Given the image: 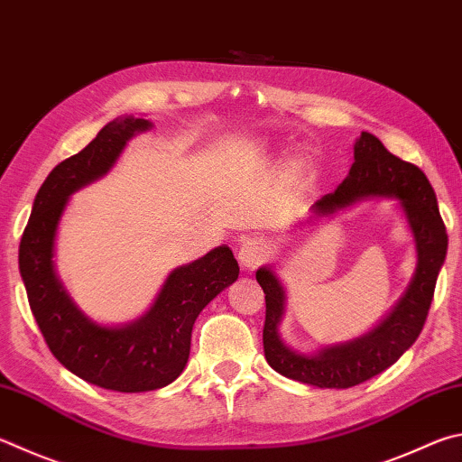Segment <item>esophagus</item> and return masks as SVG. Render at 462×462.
Listing matches in <instances>:
<instances>
[{"mask_svg":"<svg viewBox=\"0 0 462 462\" xmlns=\"http://www.w3.org/2000/svg\"><path fill=\"white\" fill-rule=\"evenodd\" d=\"M266 258V246L260 238H246L240 242L238 246V263L246 271H254V268Z\"/></svg>","mask_w":462,"mask_h":462,"instance_id":"obj_1","label":"esophagus"}]
</instances>
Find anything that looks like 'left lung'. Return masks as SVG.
Masks as SVG:
<instances>
[{
	"mask_svg": "<svg viewBox=\"0 0 462 462\" xmlns=\"http://www.w3.org/2000/svg\"><path fill=\"white\" fill-rule=\"evenodd\" d=\"M372 198L396 199L416 246V271L392 311L359 337L305 354L291 347L279 331L287 309V291L271 264L260 266L256 281L264 291V356L268 365L291 380L315 388L343 390L388 370L420 335L447 258L448 236L439 202L426 175L416 165L392 155L382 141L362 131L354 145V165L333 194L313 204V224Z\"/></svg>",
	"mask_w": 462,
	"mask_h": 462,
	"instance_id": "8db88e82",
	"label": "left lung"
}]
</instances>
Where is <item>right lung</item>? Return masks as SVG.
I'll list each match as a JSON object with an SVG mask.
<instances>
[{
	"label": "right lung",
	"mask_w": 462,
	"mask_h": 462,
	"mask_svg": "<svg viewBox=\"0 0 462 462\" xmlns=\"http://www.w3.org/2000/svg\"><path fill=\"white\" fill-rule=\"evenodd\" d=\"M151 127L153 123L143 116H116L80 153L58 163L33 199L18 258L30 309L58 362L98 388L129 393L178 380L188 364L198 315L240 273L232 250L217 246L173 268L147 311L119 325L90 319L66 291L56 273L54 250L70 196L105 178L129 141Z\"/></svg>",
	"instance_id": "1"
}]
</instances>
